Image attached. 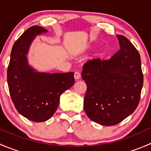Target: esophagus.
I'll return each mask as SVG.
<instances>
[{"label": "esophagus", "instance_id": "1", "mask_svg": "<svg viewBox=\"0 0 151 151\" xmlns=\"http://www.w3.org/2000/svg\"><path fill=\"white\" fill-rule=\"evenodd\" d=\"M81 77V74H80L79 71H76L75 73H74V79L75 80H79V79Z\"/></svg>", "mask_w": 151, "mask_h": 151}]
</instances>
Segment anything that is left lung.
I'll return each instance as SVG.
<instances>
[{"label": "left lung", "mask_w": 151, "mask_h": 151, "mask_svg": "<svg viewBox=\"0 0 151 151\" xmlns=\"http://www.w3.org/2000/svg\"><path fill=\"white\" fill-rule=\"evenodd\" d=\"M120 50L107 60L93 58L83 65L87 85L84 109L91 121L114 126L132 114L139 104L143 85L140 55L121 35Z\"/></svg>", "instance_id": "left-lung-1"}]
</instances>
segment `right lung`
I'll return each mask as SVG.
<instances>
[{
	"label": "right lung",
	"mask_w": 151,
	"mask_h": 151,
	"mask_svg": "<svg viewBox=\"0 0 151 151\" xmlns=\"http://www.w3.org/2000/svg\"><path fill=\"white\" fill-rule=\"evenodd\" d=\"M48 32L32 26L15 42L7 69L11 98L19 114L34 122L50 119L58 107L60 96L74 83V72H38L29 66L27 54L36 36Z\"/></svg>",
	"instance_id": "obj_1"
}]
</instances>
